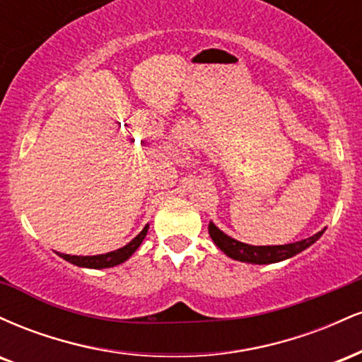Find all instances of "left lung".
Segmentation results:
<instances>
[{"label": "left lung", "mask_w": 362, "mask_h": 362, "mask_svg": "<svg viewBox=\"0 0 362 362\" xmlns=\"http://www.w3.org/2000/svg\"><path fill=\"white\" fill-rule=\"evenodd\" d=\"M323 231H318L317 235L310 236V238L301 240V242H294L288 245H269V247H255V245H247L238 242V240L231 238L226 233H223L216 224L211 221L209 223V235L216 243V247L219 250L226 253L230 259L247 262V264H276V262L291 259V257L298 255V253L306 250V248L311 247L320 236L323 235Z\"/></svg>", "instance_id": "left-lung-1"}]
</instances>
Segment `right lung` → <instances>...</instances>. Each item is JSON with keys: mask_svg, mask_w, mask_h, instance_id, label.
Here are the masks:
<instances>
[{"mask_svg": "<svg viewBox=\"0 0 362 362\" xmlns=\"http://www.w3.org/2000/svg\"><path fill=\"white\" fill-rule=\"evenodd\" d=\"M148 233V224L143 228V231L132 238L126 247L117 248V250L102 253V255H88V257H78V255H68V253H59L61 259L71 262V264L78 265V267H86V269H107V267H115V265L126 262L129 257L132 255L139 248V245L143 243L144 236Z\"/></svg>", "mask_w": 362, "mask_h": 362, "instance_id": "add662e5", "label": "right lung"}]
</instances>
